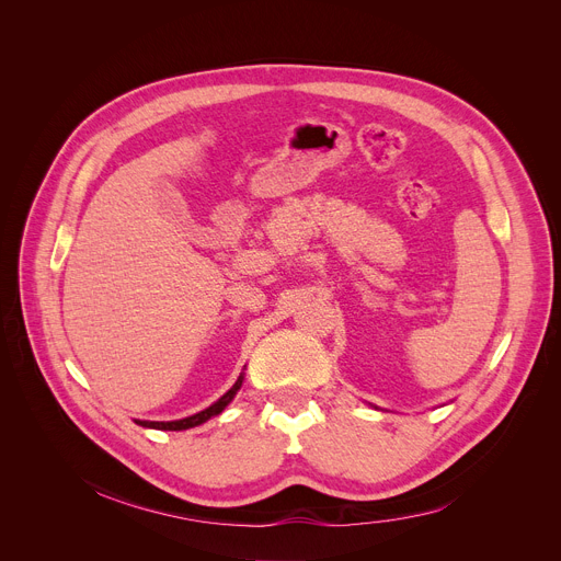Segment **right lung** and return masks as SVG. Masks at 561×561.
<instances>
[{
    "label": "right lung",
    "instance_id": "1",
    "mask_svg": "<svg viewBox=\"0 0 561 561\" xmlns=\"http://www.w3.org/2000/svg\"><path fill=\"white\" fill-rule=\"evenodd\" d=\"M243 386V375L237 379V383L222 394L218 401H214L209 408L201 410V413L192 415V417H184V420H175V422H146V420H135V424L144 426V428H158V431H186V428H194V426H201L205 424L209 417L214 415H220L222 410H226V405L234 399V394L239 392V388Z\"/></svg>",
    "mask_w": 561,
    "mask_h": 561
}]
</instances>
